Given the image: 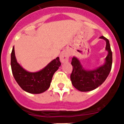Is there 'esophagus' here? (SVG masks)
I'll use <instances>...</instances> for the list:
<instances>
[{"instance_id": "obj_1", "label": "esophagus", "mask_w": 124, "mask_h": 124, "mask_svg": "<svg viewBox=\"0 0 124 124\" xmlns=\"http://www.w3.org/2000/svg\"><path fill=\"white\" fill-rule=\"evenodd\" d=\"M69 56L70 53L68 52H67V51L63 52L60 56V61L62 63L68 62V60H69Z\"/></svg>"}]
</instances>
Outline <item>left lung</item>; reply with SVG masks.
<instances>
[{"label":"left lung","instance_id":"1","mask_svg":"<svg viewBox=\"0 0 124 124\" xmlns=\"http://www.w3.org/2000/svg\"><path fill=\"white\" fill-rule=\"evenodd\" d=\"M100 38L105 40L106 50L108 52L103 65L94 70H86L77 57L74 56L72 59L71 65L73 70L70 77L71 83L75 88L81 92L95 89L104 83L111 71L112 52L109 41L103 36Z\"/></svg>","mask_w":124,"mask_h":124}]
</instances>
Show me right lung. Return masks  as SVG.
Here are the masks:
<instances>
[{
  "instance_id": "add662e5",
  "label": "right lung",
  "mask_w": 124,
  "mask_h": 124,
  "mask_svg": "<svg viewBox=\"0 0 124 124\" xmlns=\"http://www.w3.org/2000/svg\"><path fill=\"white\" fill-rule=\"evenodd\" d=\"M61 65L59 57H57L40 71L29 72L17 62L14 47L11 52V66L14 77L21 88L30 93L38 94L47 91L53 74Z\"/></svg>"
}]
</instances>
